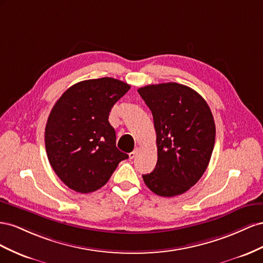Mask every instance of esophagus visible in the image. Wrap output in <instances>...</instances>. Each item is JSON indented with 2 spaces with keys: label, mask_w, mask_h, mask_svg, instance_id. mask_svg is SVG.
I'll return each instance as SVG.
<instances>
[{
  "label": "esophagus",
  "mask_w": 263,
  "mask_h": 263,
  "mask_svg": "<svg viewBox=\"0 0 263 263\" xmlns=\"http://www.w3.org/2000/svg\"><path fill=\"white\" fill-rule=\"evenodd\" d=\"M139 151H140V148H139V147H136V148H134V151H132L131 153H129V157H130V159H131V160H132V159H134V157H136V156L138 155Z\"/></svg>",
  "instance_id": "esophagus-1"
}]
</instances>
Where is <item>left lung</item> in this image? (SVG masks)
Returning <instances> with one entry per match:
<instances>
[{
	"instance_id": "1",
	"label": "left lung",
	"mask_w": 263,
	"mask_h": 263,
	"mask_svg": "<svg viewBox=\"0 0 263 263\" xmlns=\"http://www.w3.org/2000/svg\"><path fill=\"white\" fill-rule=\"evenodd\" d=\"M138 92L149 108L156 132L157 163L142 175L159 196L189 191L205 173L215 145L216 126L207 102L192 88L176 84L148 85Z\"/></svg>"
}]
</instances>
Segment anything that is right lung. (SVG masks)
<instances>
[{"mask_svg": "<svg viewBox=\"0 0 263 263\" xmlns=\"http://www.w3.org/2000/svg\"><path fill=\"white\" fill-rule=\"evenodd\" d=\"M129 89L110 77L84 80L67 89L52 107L45 146L50 166L69 189L81 194L101 189L129 157L116 146V131L108 120Z\"/></svg>", "mask_w": 263, "mask_h": 263, "instance_id": "1", "label": "right lung"}]
</instances>
